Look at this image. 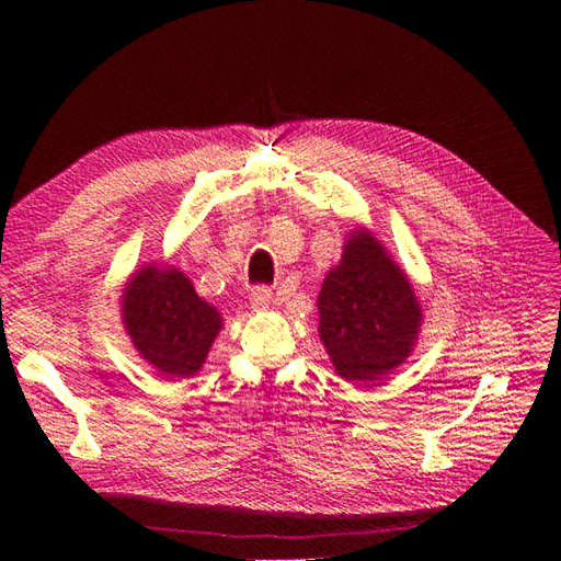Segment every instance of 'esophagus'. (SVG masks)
<instances>
[{"mask_svg":"<svg viewBox=\"0 0 561 561\" xmlns=\"http://www.w3.org/2000/svg\"><path fill=\"white\" fill-rule=\"evenodd\" d=\"M268 304H271V290H268V287L266 285L252 287V290H250V307L254 311H266Z\"/></svg>","mask_w":561,"mask_h":561,"instance_id":"obj_1","label":"esophagus"}]
</instances>
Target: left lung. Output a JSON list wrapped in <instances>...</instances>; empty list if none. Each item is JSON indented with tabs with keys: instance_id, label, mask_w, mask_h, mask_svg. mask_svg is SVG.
Segmentation results:
<instances>
[{
	"instance_id": "1",
	"label": "left lung",
	"mask_w": 561,
	"mask_h": 561,
	"mask_svg": "<svg viewBox=\"0 0 561 561\" xmlns=\"http://www.w3.org/2000/svg\"><path fill=\"white\" fill-rule=\"evenodd\" d=\"M318 316L336 375L353 383H375L410 358L423 318L404 271L365 227L322 280Z\"/></svg>"
}]
</instances>
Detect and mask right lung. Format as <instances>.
Returning <instances> with one entry per match:
<instances>
[{
    "label": "right lung",
    "instance_id": "right-lung-1",
    "mask_svg": "<svg viewBox=\"0 0 561 561\" xmlns=\"http://www.w3.org/2000/svg\"><path fill=\"white\" fill-rule=\"evenodd\" d=\"M122 320L140 358L173 381L196 375L222 330V316L180 268L154 264L126 283Z\"/></svg>",
    "mask_w": 561,
    "mask_h": 561
}]
</instances>
